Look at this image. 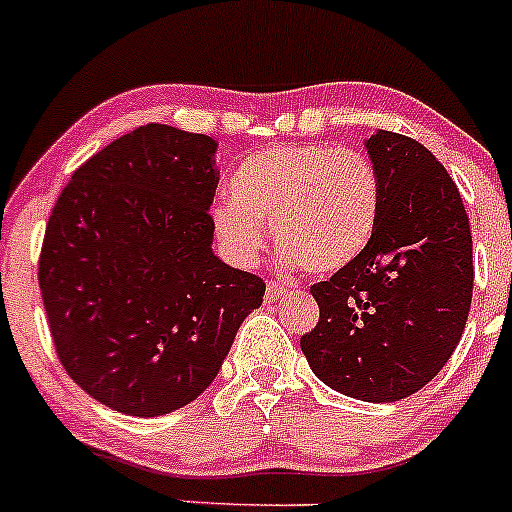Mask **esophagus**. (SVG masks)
I'll return each mask as SVG.
<instances>
[{
  "label": "esophagus",
  "instance_id": "esophagus-1",
  "mask_svg": "<svg viewBox=\"0 0 512 512\" xmlns=\"http://www.w3.org/2000/svg\"><path fill=\"white\" fill-rule=\"evenodd\" d=\"M285 293H288V285L276 283V280H271V283L266 285V300L268 302H276L278 298H283Z\"/></svg>",
  "mask_w": 512,
  "mask_h": 512
}]
</instances>
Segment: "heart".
Listing matches in <instances>:
<instances>
[{
	"label": "heart",
	"mask_w": 512,
	"mask_h": 512,
	"mask_svg": "<svg viewBox=\"0 0 512 512\" xmlns=\"http://www.w3.org/2000/svg\"><path fill=\"white\" fill-rule=\"evenodd\" d=\"M229 195L212 207V227L241 266L256 261L271 224L283 266L337 273L364 254L381 217V180L356 148H263L241 161Z\"/></svg>",
	"instance_id": "1"
}]
</instances>
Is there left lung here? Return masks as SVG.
I'll return each instance as SVG.
<instances>
[{
	"label": "left lung",
	"mask_w": 512,
	"mask_h": 512,
	"mask_svg": "<svg viewBox=\"0 0 512 512\" xmlns=\"http://www.w3.org/2000/svg\"><path fill=\"white\" fill-rule=\"evenodd\" d=\"M381 217L351 266L310 288L320 322L302 354L329 388L393 403L432 381L464 332L474 290L471 232L442 163L395 131L366 141Z\"/></svg>",
	"instance_id": "1"
}]
</instances>
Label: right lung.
Instances as JSON below:
<instances>
[{"label": "right lung", "instance_id": "1", "mask_svg": "<svg viewBox=\"0 0 512 512\" xmlns=\"http://www.w3.org/2000/svg\"><path fill=\"white\" fill-rule=\"evenodd\" d=\"M217 141L146 124L75 170L46 224L38 285L68 376L156 417L217 376L266 283L212 254Z\"/></svg>", "mask_w": 512, "mask_h": 512}]
</instances>
